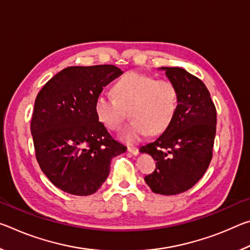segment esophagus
Returning <instances> with one entry per match:
<instances>
[{"label": "esophagus", "instance_id": "obj_1", "mask_svg": "<svg viewBox=\"0 0 250 250\" xmlns=\"http://www.w3.org/2000/svg\"><path fill=\"white\" fill-rule=\"evenodd\" d=\"M128 152H130L131 154L133 155H138L139 154V149L135 146H128Z\"/></svg>", "mask_w": 250, "mask_h": 250}]
</instances>
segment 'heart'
Listing matches in <instances>:
<instances>
[{
    "mask_svg": "<svg viewBox=\"0 0 250 250\" xmlns=\"http://www.w3.org/2000/svg\"><path fill=\"white\" fill-rule=\"evenodd\" d=\"M115 96L100 94L95 110L100 122L112 131L121 129L130 109L131 124L122 131L126 142H137L147 133L159 134L171 124L177 108V89L170 80L130 71L115 86Z\"/></svg>",
    "mask_w": 250,
    "mask_h": 250,
    "instance_id": "heart-1",
    "label": "heart"
}]
</instances>
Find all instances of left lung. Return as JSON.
<instances>
[{
	"label": "left lung",
	"mask_w": 250,
	"mask_h": 250,
	"mask_svg": "<svg viewBox=\"0 0 250 250\" xmlns=\"http://www.w3.org/2000/svg\"><path fill=\"white\" fill-rule=\"evenodd\" d=\"M177 89L171 124L153 142L140 147L156 161L145 181L152 192L176 195L193 188L208 167L216 134V108L201 79L180 67H161Z\"/></svg>",
	"instance_id": "1"
}]
</instances>
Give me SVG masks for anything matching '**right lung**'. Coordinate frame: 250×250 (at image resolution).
Here are the masks:
<instances>
[{
	"mask_svg": "<svg viewBox=\"0 0 250 250\" xmlns=\"http://www.w3.org/2000/svg\"><path fill=\"white\" fill-rule=\"evenodd\" d=\"M122 73L113 65L67 67L37 95L31 121L36 159L62 191L78 196L96 193L107 180L112 158L125 152L95 110L104 87Z\"/></svg>",
	"mask_w": 250,
	"mask_h": 250,
	"instance_id": "obj_1",
	"label": "right lung"
}]
</instances>
